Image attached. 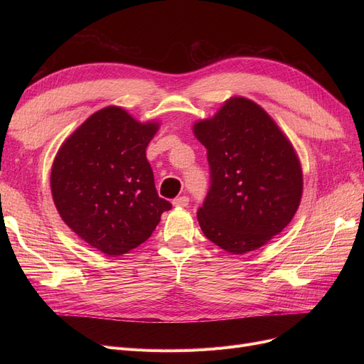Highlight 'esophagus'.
<instances>
[{
  "mask_svg": "<svg viewBox=\"0 0 364 364\" xmlns=\"http://www.w3.org/2000/svg\"><path fill=\"white\" fill-rule=\"evenodd\" d=\"M190 199L186 196H179L176 197V199L173 200V206H178V208H185L186 205H188Z\"/></svg>",
  "mask_w": 364,
  "mask_h": 364,
  "instance_id": "34e87169",
  "label": "esophagus"
}]
</instances>
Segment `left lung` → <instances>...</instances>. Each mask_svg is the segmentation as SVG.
<instances>
[{
  "mask_svg": "<svg viewBox=\"0 0 364 364\" xmlns=\"http://www.w3.org/2000/svg\"><path fill=\"white\" fill-rule=\"evenodd\" d=\"M206 147L211 186L197 220L208 240L241 255L282 232L302 197V168L289 138L255 102L230 97L193 126Z\"/></svg>",
  "mask_w": 364,
  "mask_h": 364,
  "instance_id": "left-lung-1",
  "label": "left lung"
}]
</instances>
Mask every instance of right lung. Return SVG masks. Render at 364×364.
Returning a JSON list of instances; mask_svg holds the SVG:
<instances>
[{
    "label": "right lung",
    "instance_id": "obj_1",
    "mask_svg": "<svg viewBox=\"0 0 364 364\" xmlns=\"http://www.w3.org/2000/svg\"><path fill=\"white\" fill-rule=\"evenodd\" d=\"M159 129L118 106L92 114L60 146L51 194L68 228L87 245L117 257L138 247L171 203L161 199L146 149Z\"/></svg>",
    "mask_w": 364,
    "mask_h": 364
}]
</instances>
